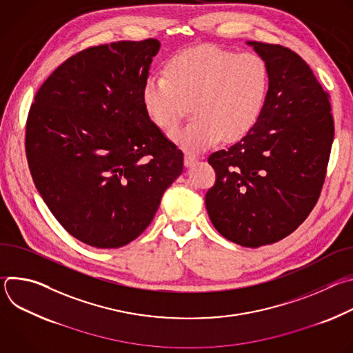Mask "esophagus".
<instances>
[{
    "label": "esophagus",
    "instance_id": "esophagus-1",
    "mask_svg": "<svg viewBox=\"0 0 353 353\" xmlns=\"http://www.w3.org/2000/svg\"><path fill=\"white\" fill-rule=\"evenodd\" d=\"M195 162H196V158H195V157H192V155H190V154H185V157H184V166H185V168H191Z\"/></svg>",
    "mask_w": 353,
    "mask_h": 353
}]
</instances>
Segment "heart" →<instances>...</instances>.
Instances as JSON below:
<instances>
[{
  "instance_id": "obj_1",
  "label": "heart",
  "mask_w": 353,
  "mask_h": 353,
  "mask_svg": "<svg viewBox=\"0 0 353 353\" xmlns=\"http://www.w3.org/2000/svg\"><path fill=\"white\" fill-rule=\"evenodd\" d=\"M268 85V67L259 54L201 46L172 59L168 77L150 75L142 89V102L149 119L165 131L173 130L192 105L194 120L170 137L187 154L195 155L223 137L236 141L253 128Z\"/></svg>"
}]
</instances>
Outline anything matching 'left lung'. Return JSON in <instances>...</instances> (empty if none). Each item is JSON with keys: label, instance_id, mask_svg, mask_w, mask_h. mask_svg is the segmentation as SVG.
Returning <instances> with one entry per match:
<instances>
[{"label": "left lung", "instance_id": "1", "mask_svg": "<svg viewBox=\"0 0 353 353\" xmlns=\"http://www.w3.org/2000/svg\"><path fill=\"white\" fill-rule=\"evenodd\" d=\"M267 63L270 85L254 127L208 158L216 181L205 195L215 229L243 247L272 244L314 208L334 139L328 94L290 48L247 41Z\"/></svg>", "mask_w": 353, "mask_h": 353}]
</instances>
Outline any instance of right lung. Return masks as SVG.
Returning a JSON list of instances; mask_svg holds the SVG:
<instances>
[{
    "instance_id": "add662e5",
    "label": "right lung",
    "mask_w": 353,
    "mask_h": 353,
    "mask_svg": "<svg viewBox=\"0 0 353 353\" xmlns=\"http://www.w3.org/2000/svg\"><path fill=\"white\" fill-rule=\"evenodd\" d=\"M161 41L90 47L34 96L26 157L50 212L75 239L119 248L152 222L183 152L149 119L142 89Z\"/></svg>"
}]
</instances>
